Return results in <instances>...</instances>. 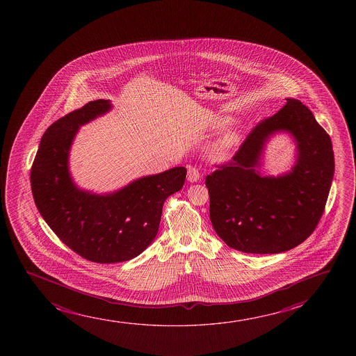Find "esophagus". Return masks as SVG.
<instances>
[{"label": "esophagus", "instance_id": "esophagus-1", "mask_svg": "<svg viewBox=\"0 0 356 356\" xmlns=\"http://www.w3.org/2000/svg\"><path fill=\"white\" fill-rule=\"evenodd\" d=\"M200 169L195 168V166H188V169H187V180L190 181V182H197V181L200 180Z\"/></svg>", "mask_w": 356, "mask_h": 356}]
</instances>
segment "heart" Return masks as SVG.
Wrapping results in <instances>:
<instances>
[{"mask_svg":"<svg viewBox=\"0 0 356 356\" xmlns=\"http://www.w3.org/2000/svg\"><path fill=\"white\" fill-rule=\"evenodd\" d=\"M239 134L237 130L229 129L226 131L222 132L220 135L218 141L215 142L210 154L218 161H222L226 156H229V151L232 149V147L238 142Z\"/></svg>","mask_w":356,"mask_h":356,"instance_id":"heart-1","label":"heart"}]
</instances>
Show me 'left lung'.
<instances>
[{
  "label": "left lung",
  "instance_id": "left-lung-1",
  "mask_svg": "<svg viewBox=\"0 0 356 356\" xmlns=\"http://www.w3.org/2000/svg\"><path fill=\"white\" fill-rule=\"evenodd\" d=\"M286 101L254 127L232 161L205 179L215 232L243 253H282L302 243L316 229L331 188V138L307 106ZM277 131L293 135L298 161L287 175L261 177L254 169L268 138Z\"/></svg>",
  "mask_w": 356,
  "mask_h": 356
}]
</instances>
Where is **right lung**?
I'll return each instance as SVG.
<instances>
[{"label":"right lung","instance_id":"obj_1","mask_svg":"<svg viewBox=\"0 0 356 356\" xmlns=\"http://www.w3.org/2000/svg\"><path fill=\"white\" fill-rule=\"evenodd\" d=\"M108 99L86 103L44 131L30 172L35 204L58 238L86 260L127 261L156 238L163 204L185 184L176 166L143 176L107 195L80 190L69 172V151L79 127L111 111Z\"/></svg>","mask_w":356,"mask_h":356}]
</instances>
